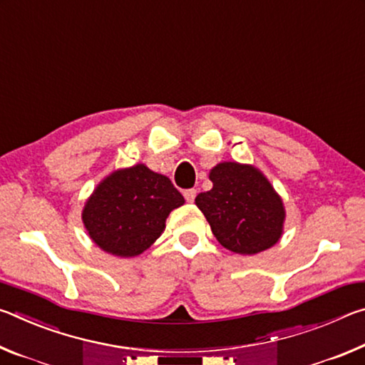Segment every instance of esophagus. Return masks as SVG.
<instances>
[{"instance_id": "obj_1", "label": "esophagus", "mask_w": 365, "mask_h": 365, "mask_svg": "<svg viewBox=\"0 0 365 365\" xmlns=\"http://www.w3.org/2000/svg\"><path fill=\"white\" fill-rule=\"evenodd\" d=\"M183 196H185V200H187L188 202H193L195 197H196V190H195V188L185 190V191H183Z\"/></svg>"}]
</instances>
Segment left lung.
I'll return each mask as SVG.
<instances>
[{
    "label": "left lung",
    "mask_w": 365,
    "mask_h": 365,
    "mask_svg": "<svg viewBox=\"0 0 365 365\" xmlns=\"http://www.w3.org/2000/svg\"><path fill=\"white\" fill-rule=\"evenodd\" d=\"M212 188L196 196L214 237L238 255H257L282 237L285 209L267 178L252 165L217 164L209 174Z\"/></svg>",
    "instance_id": "obj_1"
}]
</instances>
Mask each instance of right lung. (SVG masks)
Returning <instances> with one entry per match:
<instances>
[{
  "label": "right lung",
  "mask_w": 365,
  "mask_h": 365,
  "mask_svg": "<svg viewBox=\"0 0 365 365\" xmlns=\"http://www.w3.org/2000/svg\"><path fill=\"white\" fill-rule=\"evenodd\" d=\"M183 202L168 177L138 164L104 178L86 201L82 219L103 251L132 257L156 242L172 209Z\"/></svg>",
  "instance_id": "add662e5"
}]
</instances>
